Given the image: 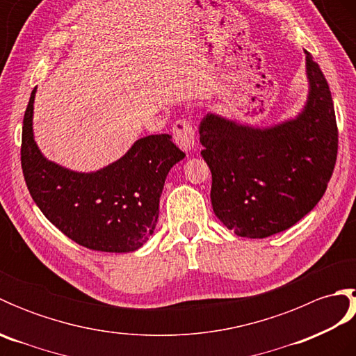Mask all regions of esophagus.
<instances>
[{
	"label": "esophagus",
	"instance_id": "esophagus-1",
	"mask_svg": "<svg viewBox=\"0 0 356 356\" xmlns=\"http://www.w3.org/2000/svg\"><path fill=\"white\" fill-rule=\"evenodd\" d=\"M172 139L179 148L184 151H191L194 148V130L193 125L185 119H179L172 125Z\"/></svg>",
	"mask_w": 356,
	"mask_h": 356
}]
</instances>
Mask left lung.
<instances>
[{"instance_id": "1", "label": "left lung", "mask_w": 356, "mask_h": 356, "mask_svg": "<svg viewBox=\"0 0 356 356\" xmlns=\"http://www.w3.org/2000/svg\"><path fill=\"white\" fill-rule=\"evenodd\" d=\"M306 69L311 90L297 119L266 130L216 115L200 122L213 209L240 237L264 238L291 228L327 190L338 153L334 101L309 51Z\"/></svg>"}]
</instances>
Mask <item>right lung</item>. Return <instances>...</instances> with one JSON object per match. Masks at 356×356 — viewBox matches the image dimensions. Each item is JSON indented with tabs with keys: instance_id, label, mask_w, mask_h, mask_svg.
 <instances>
[{
	"instance_id": "add662e5",
	"label": "right lung",
	"mask_w": 356,
	"mask_h": 356,
	"mask_svg": "<svg viewBox=\"0 0 356 356\" xmlns=\"http://www.w3.org/2000/svg\"><path fill=\"white\" fill-rule=\"evenodd\" d=\"M33 88L22 120L21 168L35 203L56 228L87 249L131 252L153 234L166 174L185 153L168 134L134 142L118 162L74 172L49 162L32 133Z\"/></svg>"
}]
</instances>
